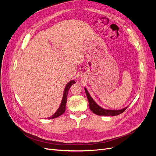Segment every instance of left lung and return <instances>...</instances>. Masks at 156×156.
Wrapping results in <instances>:
<instances>
[{
    "instance_id": "1",
    "label": "left lung",
    "mask_w": 156,
    "mask_h": 156,
    "mask_svg": "<svg viewBox=\"0 0 156 156\" xmlns=\"http://www.w3.org/2000/svg\"><path fill=\"white\" fill-rule=\"evenodd\" d=\"M84 90H85V92L87 94V96L88 98V103H89V107L90 108V110L97 115L99 116H116L119 115L121 113L123 112L126 108H127V107H126L122 109H119V110H111V109H106V108H102L101 107H100L99 105H98L97 103L95 102L93 100V98L90 95V94L88 93V90H87V88L84 87Z\"/></svg>"
}]
</instances>
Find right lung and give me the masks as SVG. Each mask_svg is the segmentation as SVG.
<instances>
[{
	"label": "right lung",
	"mask_w": 156,
	"mask_h": 156,
	"mask_svg": "<svg viewBox=\"0 0 156 156\" xmlns=\"http://www.w3.org/2000/svg\"><path fill=\"white\" fill-rule=\"evenodd\" d=\"M75 83V80H72L70 81L66 86L64 90V94H63V97H62V101H61V103L60 105V107H58V110L56 111V112L53 115H52V116L49 117V119H55V118H57L60 116V115H62L63 113H64L66 111V101H67V97H68V91L70 88V87H72L73 84Z\"/></svg>",
	"instance_id": "1"
}]
</instances>
